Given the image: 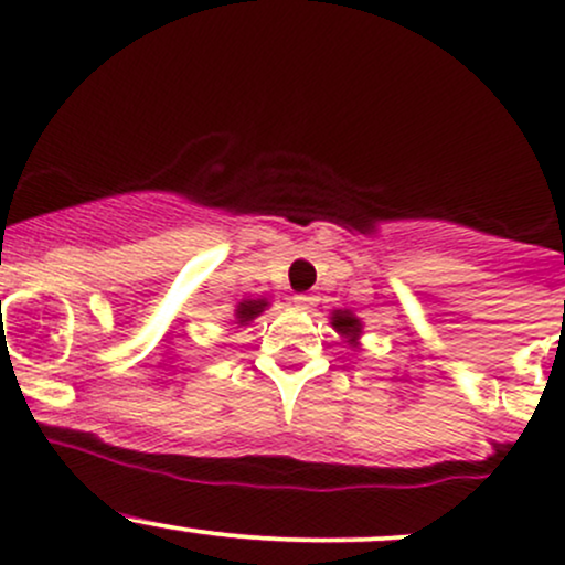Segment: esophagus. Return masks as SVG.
<instances>
[{"instance_id":"obj_1","label":"esophagus","mask_w":565,"mask_h":565,"mask_svg":"<svg viewBox=\"0 0 565 565\" xmlns=\"http://www.w3.org/2000/svg\"><path fill=\"white\" fill-rule=\"evenodd\" d=\"M292 300H295L297 308H302V311H313V306L319 302L313 295H295Z\"/></svg>"}]
</instances>
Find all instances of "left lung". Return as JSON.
Segmentation results:
<instances>
[{
	"label": "left lung",
	"instance_id": "obj_1",
	"mask_svg": "<svg viewBox=\"0 0 565 565\" xmlns=\"http://www.w3.org/2000/svg\"><path fill=\"white\" fill-rule=\"evenodd\" d=\"M332 327L343 334V338H349V343H356L359 332H362V321H359L351 311H334Z\"/></svg>",
	"mask_w": 565,
	"mask_h": 565
}]
</instances>
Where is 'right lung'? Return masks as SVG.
I'll return each instance as SVG.
<instances>
[{
  "label": "right lung",
  "instance_id": "right-lung-1",
  "mask_svg": "<svg viewBox=\"0 0 565 565\" xmlns=\"http://www.w3.org/2000/svg\"><path fill=\"white\" fill-rule=\"evenodd\" d=\"M265 308H268V300H263V297H259V300H241L238 306H235V324L246 327L252 319H257Z\"/></svg>",
  "mask_w": 565,
  "mask_h": 565
}]
</instances>
